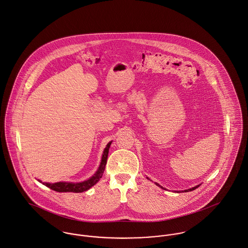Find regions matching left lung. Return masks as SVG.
I'll use <instances>...</instances> for the list:
<instances>
[{"label":"left lung","mask_w":248,"mask_h":248,"mask_svg":"<svg viewBox=\"0 0 248 248\" xmlns=\"http://www.w3.org/2000/svg\"><path fill=\"white\" fill-rule=\"evenodd\" d=\"M157 186H159V187H161L159 184H157V183H155ZM199 187V185H198V186H196V187H194V188H192V189H189V190H186V191H184V192H191V191H193V190H196L197 188H198ZM161 188H163V187H161ZM164 189V188H163Z\"/></svg>","instance_id":"1"}]
</instances>
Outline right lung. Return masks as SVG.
I'll return each mask as SVG.
<instances>
[{
  "label": "right lung",
  "mask_w": 248,
  "mask_h": 248,
  "mask_svg": "<svg viewBox=\"0 0 248 248\" xmlns=\"http://www.w3.org/2000/svg\"><path fill=\"white\" fill-rule=\"evenodd\" d=\"M111 142L107 144L106 148L103 151L102 158H101V163L99 166L98 171L88 180L80 183H71V182H57V183H43L45 186L50 188L51 190L58 192V193H82L87 190H89L91 187H93L97 182H99V179L102 176V173L105 170V165L107 161V156H108V151L110 148Z\"/></svg>",
  "instance_id": "obj_1"
}]
</instances>
